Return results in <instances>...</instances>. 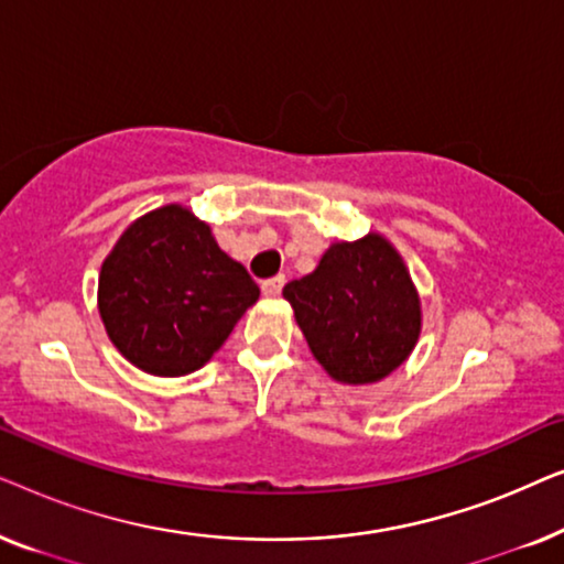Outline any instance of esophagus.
<instances>
[{"mask_svg": "<svg viewBox=\"0 0 564 564\" xmlns=\"http://www.w3.org/2000/svg\"><path fill=\"white\" fill-rule=\"evenodd\" d=\"M282 288H284V276L282 274H276V276H272V280L261 282V292H264L267 297H276L282 292Z\"/></svg>", "mask_w": 564, "mask_h": 564, "instance_id": "esophagus-1", "label": "esophagus"}]
</instances>
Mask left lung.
I'll return each instance as SVG.
<instances>
[{"label":"left lung","instance_id":"8db88e82","mask_svg":"<svg viewBox=\"0 0 564 564\" xmlns=\"http://www.w3.org/2000/svg\"><path fill=\"white\" fill-rule=\"evenodd\" d=\"M282 295L315 361L336 382H380L419 344V290L403 257L380 234L330 243L318 267Z\"/></svg>","mask_w":564,"mask_h":564}]
</instances>
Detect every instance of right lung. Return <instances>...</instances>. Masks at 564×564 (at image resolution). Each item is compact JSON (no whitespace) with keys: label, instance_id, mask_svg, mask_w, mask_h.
I'll use <instances>...</instances> for the list:
<instances>
[{"label":"right lung","instance_id":"1","mask_svg":"<svg viewBox=\"0 0 564 564\" xmlns=\"http://www.w3.org/2000/svg\"><path fill=\"white\" fill-rule=\"evenodd\" d=\"M259 300L243 264L184 205H164L122 230L99 272L97 307L130 365L156 377L205 367Z\"/></svg>","mask_w":564,"mask_h":564}]
</instances>
